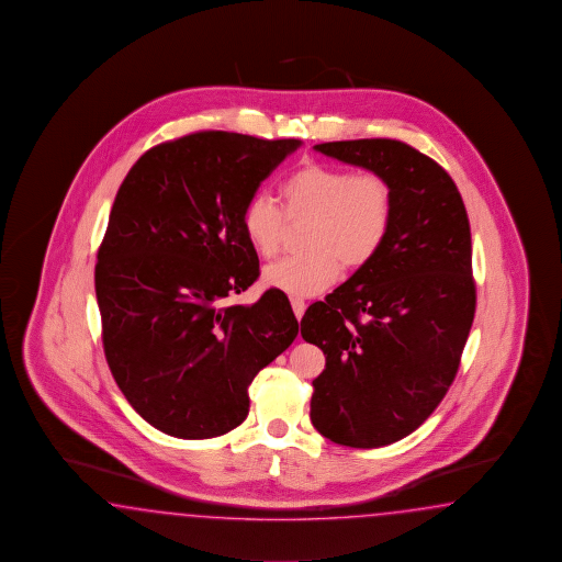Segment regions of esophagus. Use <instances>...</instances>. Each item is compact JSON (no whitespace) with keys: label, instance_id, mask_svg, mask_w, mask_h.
I'll return each mask as SVG.
<instances>
[{"label":"esophagus","instance_id":"34e87169","mask_svg":"<svg viewBox=\"0 0 562 562\" xmlns=\"http://www.w3.org/2000/svg\"><path fill=\"white\" fill-rule=\"evenodd\" d=\"M290 304H292V311L296 314V318H302V314L306 311V302L302 299H292L290 300Z\"/></svg>","mask_w":562,"mask_h":562}]
</instances>
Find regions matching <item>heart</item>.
<instances>
[{
  "label": "heart",
  "instance_id": "obj_1",
  "mask_svg": "<svg viewBox=\"0 0 562 562\" xmlns=\"http://www.w3.org/2000/svg\"><path fill=\"white\" fill-rule=\"evenodd\" d=\"M284 212L270 195L256 193L241 212L251 250L274 258L290 222L312 220L304 237L308 254L284 258L263 270V284L290 296H314L333 286L342 266L355 272L381 251L393 220V191L385 177L306 162L282 186Z\"/></svg>",
  "mask_w": 562,
  "mask_h": 562
}]
</instances>
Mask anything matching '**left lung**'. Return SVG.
Instances as JSON below:
<instances>
[{"instance_id":"left-lung-1","label":"left lung","mask_w":562,"mask_h":562,"mask_svg":"<svg viewBox=\"0 0 562 562\" xmlns=\"http://www.w3.org/2000/svg\"><path fill=\"white\" fill-rule=\"evenodd\" d=\"M387 179L393 220L371 263L314 302L300 335L323 349L311 419L338 446L381 448L409 436L453 383L474 323L472 234L453 179L395 138L314 145Z\"/></svg>"}]
</instances>
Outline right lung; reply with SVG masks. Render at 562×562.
<instances>
[{
  "mask_svg": "<svg viewBox=\"0 0 562 562\" xmlns=\"http://www.w3.org/2000/svg\"><path fill=\"white\" fill-rule=\"evenodd\" d=\"M299 138L203 131L147 150L114 198L94 288L114 381L155 429L224 436L254 376L299 335L282 290L225 304L258 280L241 212Z\"/></svg>",
  "mask_w": 562,
  "mask_h": 562,
  "instance_id": "1",
  "label": "right lung"
}]
</instances>
